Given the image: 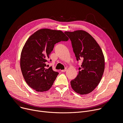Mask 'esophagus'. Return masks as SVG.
<instances>
[{
	"instance_id": "34e87169",
	"label": "esophagus",
	"mask_w": 123,
	"mask_h": 123,
	"mask_svg": "<svg viewBox=\"0 0 123 123\" xmlns=\"http://www.w3.org/2000/svg\"><path fill=\"white\" fill-rule=\"evenodd\" d=\"M66 70H67V69H66V68H65V69H64V70H61V72H65Z\"/></svg>"
}]
</instances>
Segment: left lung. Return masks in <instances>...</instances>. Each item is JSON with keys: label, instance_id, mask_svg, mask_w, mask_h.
Here are the masks:
<instances>
[{"label": "left lung", "instance_id": "obj_1", "mask_svg": "<svg viewBox=\"0 0 123 123\" xmlns=\"http://www.w3.org/2000/svg\"><path fill=\"white\" fill-rule=\"evenodd\" d=\"M64 33L71 40L76 60H83L78 75L70 81L71 86L77 93L89 94L98 85L103 74L105 63L102 51L96 41L85 31Z\"/></svg>", "mask_w": 123, "mask_h": 123}]
</instances>
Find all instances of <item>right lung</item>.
I'll return each instance as SVG.
<instances>
[{
	"mask_svg": "<svg viewBox=\"0 0 123 123\" xmlns=\"http://www.w3.org/2000/svg\"><path fill=\"white\" fill-rule=\"evenodd\" d=\"M68 40L62 31L49 29L38 30L30 36L20 58L22 73L30 87L37 92L46 91L51 88L59 73L52 67L45 68L48 59L55 44Z\"/></svg>",
	"mask_w": 123,
	"mask_h": 123,
	"instance_id": "obj_1",
	"label": "right lung"
}]
</instances>
